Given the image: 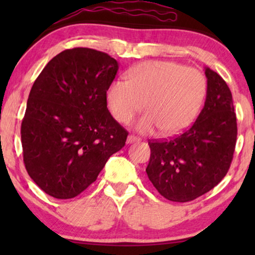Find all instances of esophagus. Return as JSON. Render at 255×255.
Masks as SVG:
<instances>
[{
  "label": "esophagus",
  "instance_id": "34e87169",
  "mask_svg": "<svg viewBox=\"0 0 255 255\" xmlns=\"http://www.w3.org/2000/svg\"><path fill=\"white\" fill-rule=\"evenodd\" d=\"M139 140H140V139H139L138 137H135V135H133V134H130L127 139V142H128V144H132V142H135V141H139Z\"/></svg>",
  "mask_w": 255,
  "mask_h": 255
}]
</instances>
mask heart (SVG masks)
Listing matches in <instances>:
<instances>
[{"label":"heart","mask_w":255,"mask_h":255,"mask_svg":"<svg viewBox=\"0 0 255 255\" xmlns=\"http://www.w3.org/2000/svg\"><path fill=\"white\" fill-rule=\"evenodd\" d=\"M207 93V78L198 69L174 61H144L128 72V81L111 82L106 100L120 123H128L144 107L147 113L135 123L139 132L160 128L175 134L195 121Z\"/></svg>","instance_id":"obj_1"}]
</instances>
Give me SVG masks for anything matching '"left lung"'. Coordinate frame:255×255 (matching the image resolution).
I'll return each mask as SVG.
<instances>
[{
    "instance_id": "left-lung-1",
    "label": "left lung",
    "mask_w": 255,
    "mask_h": 255,
    "mask_svg": "<svg viewBox=\"0 0 255 255\" xmlns=\"http://www.w3.org/2000/svg\"><path fill=\"white\" fill-rule=\"evenodd\" d=\"M205 103L191 127L172 139L149 140L146 173L160 195L189 202L208 193L226 175L237 141V118L231 90L221 75L204 68Z\"/></svg>"
}]
</instances>
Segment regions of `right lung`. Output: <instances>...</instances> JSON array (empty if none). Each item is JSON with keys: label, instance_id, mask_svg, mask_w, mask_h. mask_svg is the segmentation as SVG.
<instances>
[{"label": "right lung", "instance_id": "1", "mask_svg": "<svg viewBox=\"0 0 255 255\" xmlns=\"http://www.w3.org/2000/svg\"><path fill=\"white\" fill-rule=\"evenodd\" d=\"M117 71L118 62L104 52L75 47L55 55L34 81L20 128L23 159L50 196H78L125 145L128 131L106 100Z\"/></svg>", "mask_w": 255, "mask_h": 255}]
</instances>
